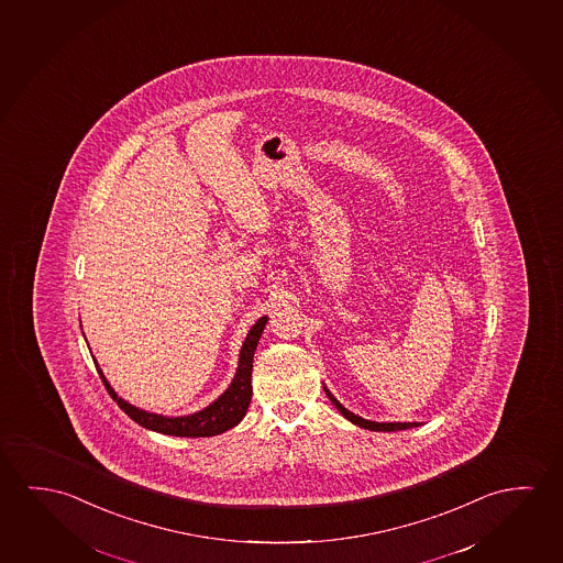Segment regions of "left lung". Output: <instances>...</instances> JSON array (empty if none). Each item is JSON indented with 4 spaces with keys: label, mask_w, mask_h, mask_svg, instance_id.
<instances>
[{
    "label": "left lung",
    "mask_w": 563,
    "mask_h": 563,
    "mask_svg": "<svg viewBox=\"0 0 563 563\" xmlns=\"http://www.w3.org/2000/svg\"><path fill=\"white\" fill-rule=\"evenodd\" d=\"M325 394H328V398L331 399V404L338 407V411H341V416L349 419L351 423L356 424V427H361V429H368V431H376V433H394V431H406V429H411V427H419L421 423H398V421H394V423H378V421H368V419H363V417L355 416L353 411H349L341 401H339L331 391H329L325 386Z\"/></svg>",
    "instance_id": "obj_1"
}]
</instances>
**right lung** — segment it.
I'll list each match as a JSON object with an SVG mask.
<instances>
[{
  "label": "right lung",
  "instance_id": "add662e5",
  "mask_svg": "<svg viewBox=\"0 0 563 563\" xmlns=\"http://www.w3.org/2000/svg\"><path fill=\"white\" fill-rule=\"evenodd\" d=\"M267 316H263L253 323L247 338L243 341L240 349V358H238V368H235L234 378L230 382V386L224 389L222 396H218L210 406L195 411L190 416H159L152 413L146 409L132 406L126 399H122L109 380L104 378L103 371L99 368L96 358L97 373L103 380L104 388L109 391V396L119 404L122 411L136 423L142 424L147 431H156V433L172 434V437H189V439H199V437H214L222 434L230 429H234L235 424L242 421L251 401V371H253V355L260 343L261 333L267 325Z\"/></svg>",
  "mask_w": 563,
  "mask_h": 563
}]
</instances>
